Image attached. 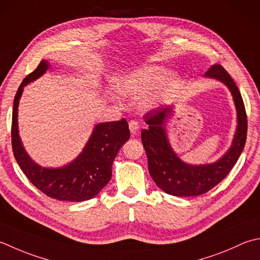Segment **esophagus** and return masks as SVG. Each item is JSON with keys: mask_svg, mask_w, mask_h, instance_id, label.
I'll list each match as a JSON object with an SVG mask.
<instances>
[{"mask_svg": "<svg viewBox=\"0 0 260 260\" xmlns=\"http://www.w3.org/2000/svg\"><path fill=\"white\" fill-rule=\"evenodd\" d=\"M128 125H129V131H131L132 135H133V136H136L137 134H139L140 125L137 124V121H135V120H129Z\"/></svg>", "mask_w": 260, "mask_h": 260, "instance_id": "obj_1", "label": "esophagus"}]
</instances>
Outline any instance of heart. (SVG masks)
Listing matches in <instances>:
<instances>
[{
	"mask_svg": "<svg viewBox=\"0 0 260 260\" xmlns=\"http://www.w3.org/2000/svg\"><path fill=\"white\" fill-rule=\"evenodd\" d=\"M168 76V71L160 66H143L129 74L121 78L117 83V91L131 100H140V105L143 109L153 108L160 96L161 86ZM111 99L115 103L121 101L114 94Z\"/></svg>",
	"mask_w": 260,
	"mask_h": 260,
	"instance_id": "heart-1",
	"label": "heart"
}]
</instances>
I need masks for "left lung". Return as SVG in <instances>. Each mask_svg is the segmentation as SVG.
<instances>
[{
    "label": "left lung",
    "mask_w": 260,
    "mask_h": 260,
    "mask_svg": "<svg viewBox=\"0 0 260 260\" xmlns=\"http://www.w3.org/2000/svg\"><path fill=\"white\" fill-rule=\"evenodd\" d=\"M224 83L235 100L238 125L232 145L226 153L210 165L185 164L172 150L166 126L174 109L171 106L159 107L144 115L147 128L142 131L141 139L146 152L149 172L156 186L169 195L187 197L205 194L224 179L242 153L247 140V114L242 96L235 81L220 64H214L205 73Z\"/></svg>",
    "instance_id": "1"
}]
</instances>
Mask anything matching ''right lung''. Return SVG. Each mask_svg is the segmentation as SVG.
I'll list each match as a JSON object with an SVG mask.
<instances>
[{"label": "right lung", "mask_w": 260, "mask_h": 260, "mask_svg": "<svg viewBox=\"0 0 260 260\" xmlns=\"http://www.w3.org/2000/svg\"><path fill=\"white\" fill-rule=\"evenodd\" d=\"M49 64L42 60L24 78L15 93L12 111V150L23 174L40 191L55 200L83 202L96 196L111 179V167L131 133L125 118L95 125L88 143L74 161L62 168H44L24 151L18 131V106L23 86L42 76Z\"/></svg>", "instance_id": "1"}]
</instances>
